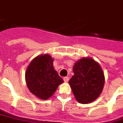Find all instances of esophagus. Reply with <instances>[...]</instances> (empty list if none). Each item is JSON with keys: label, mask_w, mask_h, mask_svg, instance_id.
<instances>
[{"label": "esophagus", "mask_w": 123, "mask_h": 123, "mask_svg": "<svg viewBox=\"0 0 123 123\" xmlns=\"http://www.w3.org/2000/svg\"><path fill=\"white\" fill-rule=\"evenodd\" d=\"M63 80L66 82H68V81H69V77H63Z\"/></svg>", "instance_id": "34e87169"}]
</instances>
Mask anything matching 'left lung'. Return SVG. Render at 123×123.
I'll return each mask as SVG.
<instances>
[{
  "label": "left lung",
  "instance_id": "left-lung-1",
  "mask_svg": "<svg viewBox=\"0 0 123 123\" xmlns=\"http://www.w3.org/2000/svg\"><path fill=\"white\" fill-rule=\"evenodd\" d=\"M74 75L69 81L73 94L80 104L96 99L104 86V75L100 65L92 58H82L73 66Z\"/></svg>",
  "mask_w": 123,
  "mask_h": 123
}]
</instances>
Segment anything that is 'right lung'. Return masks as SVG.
I'll return each mask as SVG.
<instances>
[{"instance_id": "add662e5", "label": "right lung", "mask_w": 123, "mask_h": 123, "mask_svg": "<svg viewBox=\"0 0 123 123\" xmlns=\"http://www.w3.org/2000/svg\"><path fill=\"white\" fill-rule=\"evenodd\" d=\"M25 80L30 92L42 99L51 97L63 82L53 67V59L50 55H38L29 65Z\"/></svg>"}]
</instances>
